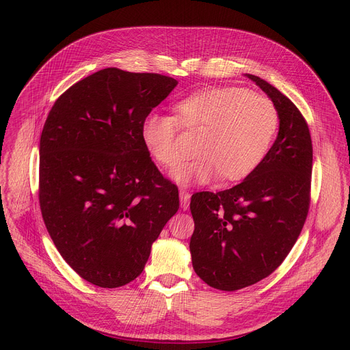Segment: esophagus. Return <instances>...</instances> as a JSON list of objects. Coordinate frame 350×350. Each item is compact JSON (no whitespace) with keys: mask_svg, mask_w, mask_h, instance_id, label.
<instances>
[{"mask_svg":"<svg viewBox=\"0 0 350 350\" xmlns=\"http://www.w3.org/2000/svg\"><path fill=\"white\" fill-rule=\"evenodd\" d=\"M190 197H191V194L187 190H180V204H181L183 210H189Z\"/></svg>","mask_w":350,"mask_h":350,"instance_id":"1","label":"esophagus"}]
</instances>
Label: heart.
I'll return each mask as SVG.
<instances>
[{
    "mask_svg": "<svg viewBox=\"0 0 350 350\" xmlns=\"http://www.w3.org/2000/svg\"><path fill=\"white\" fill-rule=\"evenodd\" d=\"M174 116L147 113L140 124L144 149L164 167L183 159L178 123L200 132L191 161L173 170L180 185L208 183L218 177L240 181L264 161L278 129V110L271 99L241 86L200 89L180 100Z\"/></svg>",
    "mask_w": 350,
    "mask_h": 350,
    "instance_id": "b5f03b06",
    "label": "heart"
}]
</instances>
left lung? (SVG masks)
<instances>
[{"label":"left lung","instance_id":"left-lung-1","mask_svg":"<svg viewBox=\"0 0 350 350\" xmlns=\"http://www.w3.org/2000/svg\"><path fill=\"white\" fill-rule=\"evenodd\" d=\"M278 110L280 131L264 161L232 189L191 197L193 268L207 285L237 291L267 278L297 243L309 210L312 140L285 95L245 73Z\"/></svg>","mask_w":350,"mask_h":350}]
</instances>
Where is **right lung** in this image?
I'll use <instances>...</instances> for the list:
<instances>
[{"mask_svg":"<svg viewBox=\"0 0 350 350\" xmlns=\"http://www.w3.org/2000/svg\"><path fill=\"white\" fill-rule=\"evenodd\" d=\"M177 83L159 73L106 68L64 92L44 124V223L62 258L96 286L137 278L178 210L177 187L140 139L143 118Z\"/></svg>","mask_w":350,"mask_h":350,"instance_id":"right-lung-1","label":"right lung"}]
</instances>
